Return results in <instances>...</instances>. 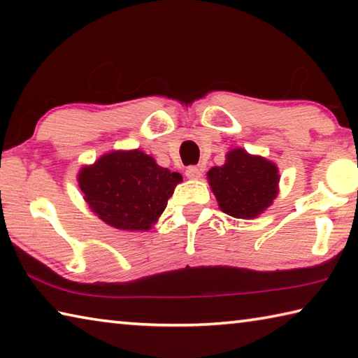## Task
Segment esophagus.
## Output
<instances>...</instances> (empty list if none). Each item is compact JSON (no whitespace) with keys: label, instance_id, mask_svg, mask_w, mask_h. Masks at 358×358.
Segmentation results:
<instances>
[{"label":"esophagus","instance_id":"esophagus-1","mask_svg":"<svg viewBox=\"0 0 358 358\" xmlns=\"http://www.w3.org/2000/svg\"><path fill=\"white\" fill-rule=\"evenodd\" d=\"M186 177L187 178H192V180H197V178H201V175H202V171L199 167H196V166H191V167H187L186 169Z\"/></svg>","mask_w":358,"mask_h":358}]
</instances>
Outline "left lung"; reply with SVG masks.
<instances>
[{
    "instance_id": "8db88e82",
    "label": "left lung",
    "mask_w": 358,
    "mask_h": 358,
    "mask_svg": "<svg viewBox=\"0 0 358 358\" xmlns=\"http://www.w3.org/2000/svg\"><path fill=\"white\" fill-rule=\"evenodd\" d=\"M207 177L221 211L240 220L259 216L278 196L276 164L243 148L229 151L224 166L211 167Z\"/></svg>"
}]
</instances>
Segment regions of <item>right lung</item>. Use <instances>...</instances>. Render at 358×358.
<instances>
[{
	"label": "right lung",
	"instance_id": "1",
	"mask_svg": "<svg viewBox=\"0 0 358 358\" xmlns=\"http://www.w3.org/2000/svg\"><path fill=\"white\" fill-rule=\"evenodd\" d=\"M77 178L90 208L120 230H150L183 180L141 150L110 151Z\"/></svg>",
	"mask_w": 358,
	"mask_h": 358
}]
</instances>
